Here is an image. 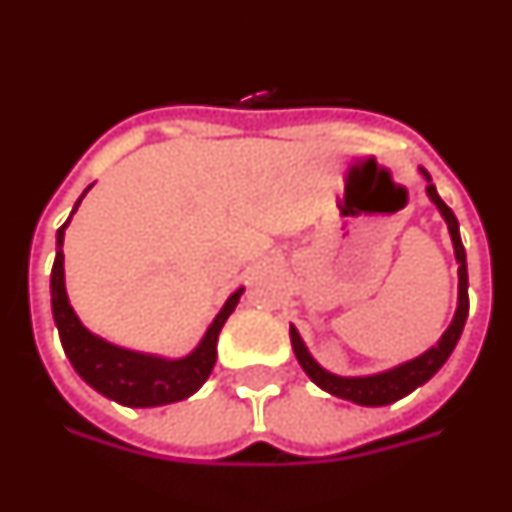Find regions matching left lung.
Masks as SVG:
<instances>
[{"label": "left lung", "instance_id": "obj_1", "mask_svg": "<svg viewBox=\"0 0 512 512\" xmlns=\"http://www.w3.org/2000/svg\"><path fill=\"white\" fill-rule=\"evenodd\" d=\"M420 174L428 182L425 192L431 197L433 205L438 207L441 217L449 225L451 243H454V256L456 264H459V302H456L454 320L443 336L438 338L436 346H431L428 351H423L415 359L405 361V364H397L387 372L379 374H366V377H338V374L328 372L318 361L312 359V354L307 351L305 341L300 338L295 325H289V338H292V348H295V356L300 361V366L305 369L307 377L318 384L320 390L330 392V395L341 397V400H351L356 405H366V408H379V405H390V402L402 400L405 395H410L413 390H418L420 384H425L433 374L446 364V359L451 356V351L459 343L461 330H464V323H467L469 315V279H467V253H464V246H461V235H459V220L451 212V207L438 197L436 187L431 184V174L420 166Z\"/></svg>", "mask_w": 512, "mask_h": 512}]
</instances>
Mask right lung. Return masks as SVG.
I'll return each instance as SVG.
<instances>
[{"instance_id":"1","label":"right lung","mask_w":512,"mask_h":512,"mask_svg":"<svg viewBox=\"0 0 512 512\" xmlns=\"http://www.w3.org/2000/svg\"><path fill=\"white\" fill-rule=\"evenodd\" d=\"M92 187H87V192ZM84 192V194H87ZM84 194L74 205H81ZM71 217L58 228L56 233V261L51 271V307L53 320H56L61 346L69 356L71 366L76 369L89 387L99 395L120 402L125 408H158V405H171V402L187 400L189 395L200 390L210 377L212 366L217 359V336L223 330L225 320L235 310L243 295V287L235 289L225 300L223 310L217 312L202 341L197 343L192 354L182 359H166V356L143 354V351H130V348L115 346L94 336L92 330L84 328L79 315L71 307L66 295V279H63V235L69 228Z\"/></svg>"}]
</instances>
